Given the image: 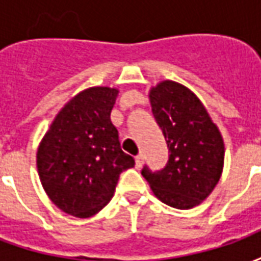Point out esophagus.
Instances as JSON below:
<instances>
[{"label":"esophagus","mask_w":261,"mask_h":261,"mask_svg":"<svg viewBox=\"0 0 261 261\" xmlns=\"http://www.w3.org/2000/svg\"><path fill=\"white\" fill-rule=\"evenodd\" d=\"M142 162H144V155L142 153H138L136 156V166L137 168H141Z\"/></svg>","instance_id":"1"}]
</instances>
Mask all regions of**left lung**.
I'll use <instances>...</instances> for the list:
<instances>
[{
    "instance_id": "8db88e82",
    "label": "left lung",
    "mask_w": 261,
    "mask_h": 261,
    "mask_svg": "<svg viewBox=\"0 0 261 261\" xmlns=\"http://www.w3.org/2000/svg\"><path fill=\"white\" fill-rule=\"evenodd\" d=\"M152 114L164 133L169 159L164 169L141 170L165 204L189 210L217 186L224 166V141L200 99L186 86L164 81L149 93Z\"/></svg>"
}]
</instances>
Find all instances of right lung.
<instances>
[{
    "mask_svg": "<svg viewBox=\"0 0 261 261\" xmlns=\"http://www.w3.org/2000/svg\"><path fill=\"white\" fill-rule=\"evenodd\" d=\"M117 92L96 86L78 93L61 109L37 149L44 192L78 218L99 213L113 197L120 173L136 165L123 152L110 120Z\"/></svg>",
    "mask_w": 261,
    "mask_h": 261,
    "instance_id": "1",
    "label": "right lung"
}]
</instances>
